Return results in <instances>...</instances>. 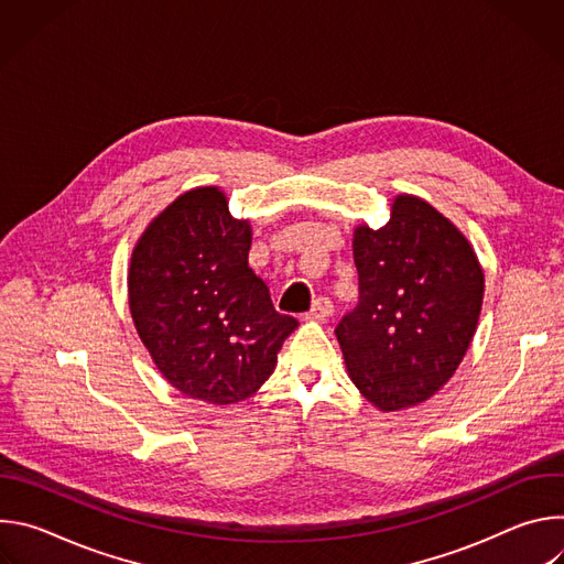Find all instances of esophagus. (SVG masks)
I'll return each instance as SVG.
<instances>
[{
    "label": "esophagus",
    "instance_id": "34e87169",
    "mask_svg": "<svg viewBox=\"0 0 564 564\" xmlns=\"http://www.w3.org/2000/svg\"><path fill=\"white\" fill-rule=\"evenodd\" d=\"M333 310H335V305H333V301L328 296H318V299H314V303H312V307L307 312V318L324 321V318H328L333 314Z\"/></svg>",
    "mask_w": 564,
    "mask_h": 564
}]
</instances>
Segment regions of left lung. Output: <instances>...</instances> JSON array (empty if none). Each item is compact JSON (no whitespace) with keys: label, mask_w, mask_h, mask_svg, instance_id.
Returning <instances> with one entry per match:
<instances>
[{"label":"left lung","mask_w":564,"mask_h":564,"mask_svg":"<svg viewBox=\"0 0 564 564\" xmlns=\"http://www.w3.org/2000/svg\"><path fill=\"white\" fill-rule=\"evenodd\" d=\"M359 303L335 330L348 375L379 411L433 397L462 364L485 299V272L464 234L417 196L352 238Z\"/></svg>","instance_id":"left-lung-1"}]
</instances>
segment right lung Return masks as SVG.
I'll return each instance as SVG.
<instances>
[{"label":"right lung","mask_w":564,"mask_h":564,"mask_svg":"<svg viewBox=\"0 0 564 564\" xmlns=\"http://www.w3.org/2000/svg\"><path fill=\"white\" fill-rule=\"evenodd\" d=\"M250 246L252 227L229 214L225 194L196 187L149 223L131 254L138 337L176 390L216 406L252 397L299 326L274 310Z\"/></svg>","instance_id":"1"}]
</instances>
